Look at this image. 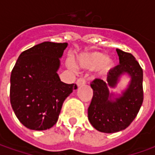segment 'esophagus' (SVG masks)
Returning a JSON list of instances; mask_svg holds the SVG:
<instances>
[{"label": "esophagus", "mask_w": 155, "mask_h": 155, "mask_svg": "<svg viewBox=\"0 0 155 155\" xmlns=\"http://www.w3.org/2000/svg\"><path fill=\"white\" fill-rule=\"evenodd\" d=\"M85 84V80L84 79V78H78L77 82H76V84H77V86L79 87L81 85H83V84Z\"/></svg>", "instance_id": "obj_1"}]
</instances>
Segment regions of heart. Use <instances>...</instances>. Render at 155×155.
Masks as SVG:
<instances>
[{
  "mask_svg": "<svg viewBox=\"0 0 155 155\" xmlns=\"http://www.w3.org/2000/svg\"><path fill=\"white\" fill-rule=\"evenodd\" d=\"M116 60L114 58L108 57L107 54L100 51H91L81 54L78 58V66L82 69L92 71L98 68L99 74L105 75L110 71L116 65ZM70 68H72V63L67 62Z\"/></svg>",
  "mask_w": 155,
  "mask_h": 155,
  "instance_id": "obj_1",
  "label": "heart"
}]
</instances>
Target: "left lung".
I'll return each mask as SVG.
<instances>
[{
  "instance_id": "obj_1",
  "label": "left lung",
  "mask_w": 155,
  "mask_h": 155,
  "mask_svg": "<svg viewBox=\"0 0 155 155\" xmlns=\"http://www.w3.org/2000/svg\"><path fill=\"white\" fill-rule=\"evenodd\" d=\"M120 64L112 69L107 81L95 79L91 84L93 97L88 109V119L103 133H116L128 127L136 117L143 102V71L132 54L116 49ZM124 76L129 84L120 93L114 88Z\"/></svg>"
}]
</instances>
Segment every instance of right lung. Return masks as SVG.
Wrapping results in <instances>:
<instances>
[{
    "label": "right lung",
    "instance_id": "obj_1",
    "mask_svg": "<svg viewBox=\"0 0 155 155\" xmlns=\"http://www.w3.org/2000/svg\"><path fill=\"white\" fill-rule=\"evenodd\" d=\"M67 43L45 41L23 51L10 78V103L27 128L45 130L56 124L63 103L77 86L60 80L58 71Z\"/></svg>",
    "mask_w": 155,
    "mask_h": 155
}]
</instances>
